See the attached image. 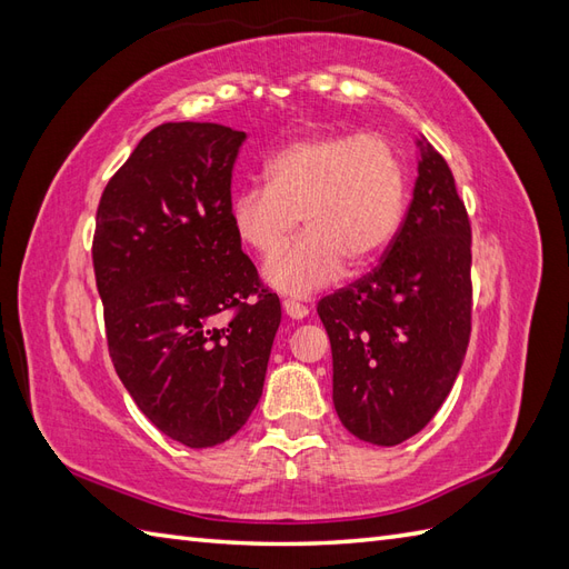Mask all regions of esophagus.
<instances>
[{
	"instance_id": "1",
	"label": "esophagus",
	"mask_w": 569,
	"mask_h": 569,
	"mask_svg": "<svg viewBox=\"0 0 569 569\" xmlns=\"http://www.w3.org/2000/svg\"><path fill=\"white\" fill-rule=\"evenodd\" d=\"M283 310L288 317H293V320H302V317H308V312H310L306 306H302V302H298L293 298L283 300Z\"/></svg>"
}]
</instances>
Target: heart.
Masks as SVG:
<instances>
[{
	"mask_svg": "<svg viewBox=\"0 0 569 569\" xmlns=\"http://www.w3.org/2000/svg\"><path fill=\"white\" fill-rule=\"evenodd\" d=\"M409 206V171L388 140L368 133H322L290 142L267 162V183L232 196L240 240L271 257L300 219L309 232L263 269L293 296L335 283L349 261L371 267L398 240Z\"/></svg>",
	"mask_w": 569,
	"mask_h": 569,
	"instance_id": "1",
	"label": "heart"
}]
</instances>
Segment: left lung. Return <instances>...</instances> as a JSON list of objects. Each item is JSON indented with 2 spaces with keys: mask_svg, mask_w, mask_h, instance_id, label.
Wrapping results in <instances>:
<instances>
[{
  "mask_svg": "<svg viewBox=\"0 0 569 569\" xmlns=\"http://www.w3.org/2000/svg\"><path fill=\"white\" fill-rule=\"evenodd\" d=\"M470 247L453 171L421 144L398 240L371 273L317 302L332 341L335 409L356 439L398 446L451 392L472 329Z\"/></svg>",
  "mask_w": 569,
  "mask_h": 569,
  "instance_id": "left-lung-1",
  "label": "left lung"
}]
</instances>
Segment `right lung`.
<instances>
[{"mask_svg":"<svg viewBox=\"0 0 569 569\" xmlns=\"http://www.w3.org/2000/svg\"><path fill=\"white\" fill-rule=\"evenodd\" d=\"M242 130L162 123L106 183L91 242L118 378L189 448L228 441L257 407L281 300L232 224Z\"/></svg>","mask_w":569,"mask_h":569,"instance_id":"right-lung-1","label":"right lung"}]
</instances>
